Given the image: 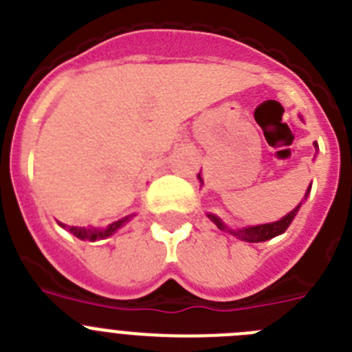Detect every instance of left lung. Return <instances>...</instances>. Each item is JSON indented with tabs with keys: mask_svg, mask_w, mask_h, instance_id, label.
<instances>
[{
	"mask_svg": "<svg viewBox=\"0 0 352 352\" xmlns=\"http://www.w3.org/2000/svg\"><path fill=\"white\" fill-rule=\"evenodd\" d=\"M298 210H300V206L294 208L291 213L285 214L284 219L278 220V222L263 223V226H256V227H245V229H238V231H231V232L234 236H238L239 239H245V241H248V243H259V241H266V239H272V238H275V236L285 232V229L289 227V223H291L292 219L296 217ZM208 217H210V219L217 223V227H219V229H226V226H223L222 220H220L219 217H214V214H208Z\"/></svg>",
	"mask_w": 352,
	"mask_h": 352,
	"instance_id": "left-lung-1",
	"label": "left lung"
}]
</instances>
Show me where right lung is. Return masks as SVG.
I'll use <instances>...</instances> for the list:
<instances>
[{
  "instance_id": "obj_1",
  "label": "right lung",
  "mask_w": 352,
  "mask_h": 352,
  "mask_svg": "<svg viewBox=\"0 0 352 352\" xmlns=\"http://www.w3.org/2000/svg\"><path fill=\"white\" fill-rule=\"evenodd\" d=\"M129 220V217H125V219L118 220V222L111 223L109 227H105V229H84V227H70V232H74V234L77 236V238L80 239H91V241H95V239H102V238H107V236L113 234L116 229H120L123 223Z\"/></svg>"
}]
</instances>
